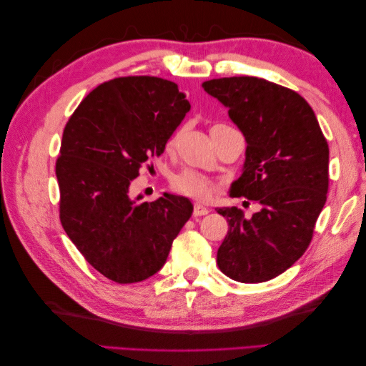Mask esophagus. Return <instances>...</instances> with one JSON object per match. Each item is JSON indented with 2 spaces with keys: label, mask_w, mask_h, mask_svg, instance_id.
Masks as SVG:
<instances>
[{
  "label": "esophagus",
  "mask_w": 366,
  "mask_h": 366,
  "mask_svg": "<svg viewBox=\"0 0 366 366\" xmlns=\"http://www.w3.org/2000/svg\"><path fill=\"white\" fill-rule=\"evenodd\" d=\"M211 212V209L203 206V204H195V207H193V215L195 217H201V215H206Z\"/></svg>",
  "instance_id": "1"
}]
</instances>
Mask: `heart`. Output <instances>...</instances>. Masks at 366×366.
Masks as SVG:
<instances>
[{
    "label": "heart",
    "mask_w": 366,
    "mask_h": 366,
    "mask_svg": "<svg viewBox=\"0 0 366 366\" xmlns=\"http://www.w3.org/2000/svg\"><path fill=\"white\" fill-rule=\"evenodd\" d=\"M217 126H227V124H217ZM173 143H174V137L169 139L168 146H171ZM171 187L179 193H184V195L187 197L204 199L212 195L214 182L207 176L198 173V171L184 169L181 173H177L171 177Z\"/></svg>",
    "instance_id": "b5f03b06"
}]
</instances>
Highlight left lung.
I'll return each mask as SVG.
<instances>
[{"label":"left lung","instance_id":"obj_1","mask_svg":"<svg viewBox=\"0 0 366 366\" xmlns=\"http://www.w3.org/2000/svg\"><path fill=\"white\" fill-rule=\"evenodd\" d=\"M228 108L247 142L242 174L229 195L259 204L247 219L232 207L217 264L240 283H262L283 274L305 253L327 199L329 144L315 112L297 92L258 76L203 83Z\"/></svg>","mask_w":366,"mask_h":366}]
</instances>
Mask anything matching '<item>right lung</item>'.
Segmentation results:
<instances>
[{"mask_svg": "<svg viewBox=\"0 0 366 366\" xmlns=\"http://www.w3.org/2000/svg\"><path fill=\"white\" fill-rule=\"evenodd\" d=\"M190 110L177 84L119 76L99 84L69 118L56 160L59 219L92 267L116 283H138L163 267L192 217L189 198L129 197L139 168Z\"/></svg>", "mask_w": 366, "mask_h": 366, "instance_id": "add662e5", "label": "right lung"}]
</instances>
